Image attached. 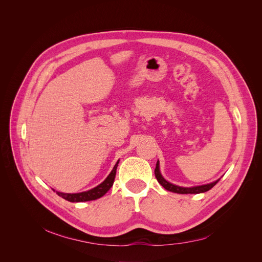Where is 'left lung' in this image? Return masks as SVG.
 I'll return each instance as SVG.
<instances>
[{
	"label": "left lung",
	"instance_id": "obj_1",
	"mask_svg": "<svg viewBox=\"0 0 262 262\" xmlns=\"http://www.w3.org/2000/svg\"><path fill=\"white\" fill-rule=\"evenodd\" d=\"M155 176L157 178V180H158V182L167 190L169 191H172V193H177V194H200V193H204V191H207L210 190L212 187H214L217 182H213V183H210V184H205V185H201V186H194V187H181V186H178V185H175V184H171L169 182H167L161 175L160 172V169H159V161H157V164H156V168H155Z\"/></svg>",
	"mask_w": 262,
	"mask_h": 262
}]
</instances>
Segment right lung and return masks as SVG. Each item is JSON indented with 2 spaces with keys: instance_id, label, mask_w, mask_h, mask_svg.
Wrapping results in <instances>:
<instances>
[{
  "instance_id": "add662e5",
  "label": "right lung",
  "mask_w": 262,
  "mask_h": 262,
  "mask_svg": "<svg viewBox=\"0 0 262 262\" xmlns=\"http://www.w3.org/2000/svg\"><path fill=\"white\" fill-rule=\"evenodd\" d=\"M118 163L119 161L116 163V165L114 166L112 172L107 176V178L95 188L87 191H82V193H78V194H66V193H60V191H57V194L60 197L64 198L65 200L71 201V202H84V201H91V200H96L98 198H101L102 196H104L107 193L110 188L114 184Z\"/></svg>"
}]
</instances>
